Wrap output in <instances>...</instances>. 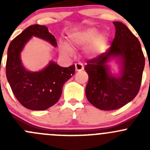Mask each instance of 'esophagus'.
I'll return each instance as SVG.
<instances>
[{"mask_svg":"<svg viewBox=\"0 0 150 150\" xmlns=\"http://www.w3.org/2000/svg\"><path fill=\"white\" fill-rule=\"evenodd\" d=\"M83 69V65L81 63H76L75 64V70L81 71Z\"/></svg>","mask_w":150,"mask_h":150,"instance_id":"1","label":"esophagus"}]
</instances>
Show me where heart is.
<instances>
[{"instance_id": "b5f03b06", "label": "heart", "mask_w": 150, "mask_h": 150, "mask_svg": "<svg viewBox=\"0 0 150 150\" xmlns=\"http://www.w3.org/2000/svg\"><path fill=\"white\" fill-rule=\"evenodd\" d=\"M69 39L72 44L77 46H83L92 41L86 48V53L93 58L98 57L103 52L108 40L107 35L104 33L99 35V30L94 28L70 33L69 35ZM61 51L65 54H70L72 53L70 47L66 44L62 46Z\"/></svg>"}]
</instances>
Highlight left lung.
Instances as JSON below:
<instances>
[{
	"mask_svg": "<svg viewBox=\"0 0 150 150\" xmlns=\"http://www.w3.org/2000/svg\"><path fill=\"white\" fill-rule=\"evenodd\" d=\"M115 35L105 52L87 61L84 69L88 75L86 95L91 104L99 110H113L132 101L139 91L145 58L139 40L126 25L114 22ZM112 56H120L122 75L108 73L105 63Z\"/></svg>",
	"mask_w": 150,
	"mask_h": 150,
	"instance_id": "obj_1",
	"label": "left lung"
}]
</instances>
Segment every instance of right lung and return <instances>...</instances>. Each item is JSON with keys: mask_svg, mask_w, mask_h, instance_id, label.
Instances as JSON below:
<instances>
[{"mask_svg": "<svg viewBox=\"0 0 150 150\" xmlns=\"http://www.w3.org/2000/svg\"><path fill=\"white\" fill-rule=\"evenodd\" d=\"M32 36L57 43L55 37L45 25L29 26L11 40L7 53L6 73L12 91L19 102L31 110H45L59 99L63 85L75 74V64L62 67L54 62L40 72L26 70L20 59V53Z\"/></svg>", "mask_w": 150, "mask_h": 150, "instance_id": "add662e5", "label": "right lung"}]
</instances>
